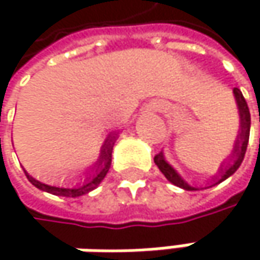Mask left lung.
<instances>
[{
    "mask_svg": "<svg viewBox=\"0 0 260 260\" xmlns=\"http://www.w3.org/2000/svg\"><path fill=\"white\" fill-rule=\"evenodd\" d=\"M234 96L235 102H236V107H238V114H239V131H238V137H236V141H235L234 150L232 153L228 156V159H224L218 169V173L212 176V179L209 182V186H215L218 183H221L223 181H226L228 178H231L235 172L239 169L242 159H244V155H245V150H247V144H248V137H250V111H248V105L241 93L239 88H234ZM155 164L158 166V169L161 170V173L167 178V181L172 182L173 185L183 188L186 191H197V189H205V188H209V186H205V188H199V186H192L189 185L188 182L182 178L181 175L166 161L164 158V153H158L155 158H153Z\"/></svg>",
    "mask_w": 260,
    "mask_h": 260,
    "instance_id": "obj_1",
    "label": "left lung"
}]
</instances>
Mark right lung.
<instances>
[{
  "label": "right lung",
  "instance_id": "add662e5",
  "mask_svg": "<svg viewBox=\"0 0 260 260\" xmlns=\"http://www.w3.org/2000/svg\"><path fill=\"white\" fill-rule=\"evenodd\" d=\"M116 137H117V134H110L108 135V138L105 140V143H104V146L101 149L99 159L96 161V164L90 170H87L85 179H84L82 183H78L75 186H54V185H48V183H43V182L34 179L31 175H28L26 170H24L26 178L36 188H39L42 191H46V192H51L54 196H61V197H79V196H84V194L93 191L94 188H98L99 183L104 181V178L107 176V173H108V170L111 167V152H113Z\"/></svg>",
  "mask_w": 260,
  "mask_h": 260
}]
</instances>
